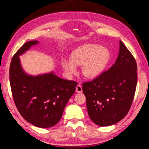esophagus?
Masks as SVG:
<instances>
[{
	"instance_id": "1",
	"label": "esophagus",
	"mask_w": 149,
	"mask_h": 149,
	"mask_svg": "<svg viewBox=\"0 0 149 149\" xmlns=\"http://www.w3.org/2000/svg\"><path fill=\"white\" fill-rule=\"evenodd\" d=\"M76 91L77 93H81L82 92V87L80 85H77L76 86Z\"/></svg>"
}]
</instances>
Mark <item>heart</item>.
<instances>
[{"instance_id":"1","label":"heart","mask_w":149,"mask_h":149,"mask_svg":"<svg viewBox=\"0 0 149 149\" xmlns=\"http://www.w3.org/2000/svg\"><path fill=\"white\" fill-rule=\"evenodd\" d=\"M110 54L107 49L97 44H85L75 49L70 59L63 58L62 65L68 75L77 73V66L82 65V73L88 78L100 75L107 65Z\"/></svg>"}]
</instances>
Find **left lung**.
<instances>
[{
  "label": "left lung",
  "mask_w": 149,
  "mask_h": 149,
  "mask_svg": "<svg viewBox=\"0 0 149 149\" xmlns=\"http://www.w3.org/2000/svg\"><path fill=\"white\" fill-rule=\"evenodd\" d=\"M116 62L91 81L82 84L88 115L101 127L115 124L126 116L133 103L137 83V65L121 41Z\"/></svg>",
  "instance_id": "8db88e82"
}]
</instances>
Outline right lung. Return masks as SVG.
<instances>
[{"label":"right lung","instance_id":"right-lung-1","mask_svg":"<svg viewBox=\"0 0 149 149\" xmlns=\"http://www.w3.org/2000/svg\"><path fill=\"white\" fill-rule=\"evenodd\" d=\"M36 40L29 41L16 52L12 59L9 75L13 100L26 121L40 128L58 123L77 83L60 78L53 73L32 76L24 72L19 56Z\"/></svg>","mask_w":149,"mask_h":149}]
</instances>
